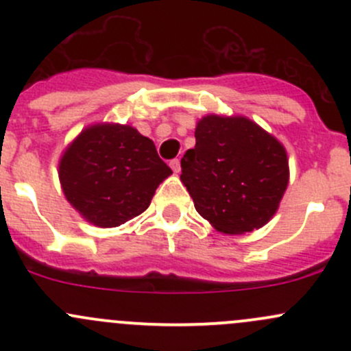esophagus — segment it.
<instances>
[{"label":"esophagus","instance_id":"esophagus-1","mask_svg":"<svg viewBox=\"0 0 351 351\" xmlns=\"http://www.w3.org/2000/svg\"><path fill=\"white\" fill-rule=\"evenodd\" d=\"M169 166H171L173 173H176V175L182 171V165H180V159H171V161H169Z\"/></svg>","mask_w":351,"mask_h":351}]
</instances>
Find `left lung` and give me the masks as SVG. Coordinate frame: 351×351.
Segmentation results:
<instances>
[{
	"label": "left lung",
	"instance_id": "left-lung-1",
	"mask_svg": "<svg viewBox=\"0 0 351 351\" xmlns=\"http://www.w3.org/2000/svg\"><path fill=\"white\" fill-rule=\"evenodd\" d=\"M183 185L198 214L224 234L260 229L289 185L284 144L247 117H202L195 147L182 158Z\"/></svg>",
	"mask_w": 351,
	"mask_h": 351
}]
</instances>
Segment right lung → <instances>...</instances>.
<instances>
[{"label": "right lung", "mask_w": 351, "mask_h": 351, "mask_svg": "<svg viewBox=\"0 0 351 351\" xmlns=\"http://www.w3.org/2000/svg\"><path fill=\"white\" fill-rule=\"evenodd\" d=\"M66 200L86 222L117 228L149 207L171 169L149 137L132 125L93 123L77 134L59 159Z\"/></svg>", "instance_id": "obj_1"}]
</instances>
